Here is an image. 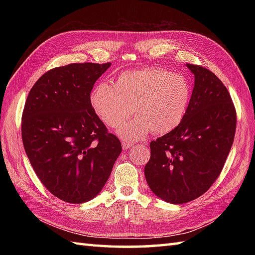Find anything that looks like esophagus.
Instances as JSON below:
<instances>
[{"label":"esophagus","instance_id":"obj_1","mask_svg":"<svg viewBox=\"0 0 255 255\" xmlns=\"http://www.w3.org/2000/svg\"><path fill=\"white\" fill-rule=\"evenodd\" d=\"M133 145V142H131V141H127V140H124L123 141V148L124 149H129V148H131Z\"/></svg>","mask_w":255,"mask_h":255}]
</instances>
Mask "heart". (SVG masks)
<instances>
[{"mask_svg": "<svg viewBox=\"0 0 255 255\" xmlns=\"http://www.w3.org/2000/svg\"><path fill=\"white\" fill-rule=\"evenodd\" d=\"M191 96V85L184 75L152 67L123 72L115 85L97 84L92 91L91 105L106 126H119V136L136 141L150 131L165 134L180 126ZM132 109L137 117L122 124Z\"/></svg>", "mask_w": 255, "mask_h": 255, "instance_id": "b5f03b06", "label": "heart"}]
</instances>
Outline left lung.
Here are the masks:
<instances>
[{
  "mask_svg": "<svg viewBox=\"0 0 255 255\" xmlns=\"http://www.w3.org/2000/svg\"><path fill=\"white\" fill-rule=\"evenodd\" d=\"M195 77L185 118L150 142L144 166L148 185L171 204L202 196L217 180L232 147L237 114L224 83L208 69L187 63Z\"/></svg>",
  "mask_w": 255,
  "mask_h": 255,
  "instance_id": "1",
  "label": "left lung"
}]
</instances>
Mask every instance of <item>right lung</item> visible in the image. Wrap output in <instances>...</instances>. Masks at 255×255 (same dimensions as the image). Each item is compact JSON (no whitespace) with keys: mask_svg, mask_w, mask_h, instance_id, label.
Returning a JSON list of instances; mask_svg holds the SVG:
<instances>
[{"mask_svg":"<svg viewBox=\"0 0 255 255\" xmlns=\"http://www.w3.org/2000/svg\"><path fill=\"white\" fill-rule=\"evenodd\" d=\"M111 63L51 69L32 86L21 116V139L45 187L71 204L89 202L110 177L122 143L91 105L94 83Z\"/></svg>","mask_w":255,"mask_h":255,"instance_id":"1","label":"right lung"}]
</instances>
